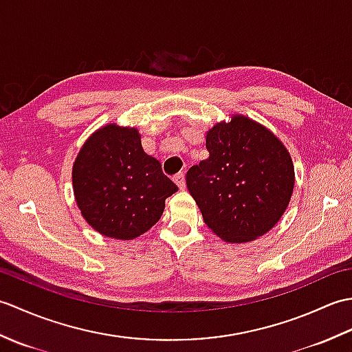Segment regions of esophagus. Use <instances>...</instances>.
Segmentation results:
<instances>
[{
  "label": "esophagus",
  "mask_w": 352,
  "mask_h": 352,
  "mask_svg": "<svg viewBox=\"0 0 352 352\" xmlns=\"http://www.w3.org/2000/svg\"><path fill=\"white\" fill-rule=\"evenodd\" d=\"M174 182H175V184H177L178 188H180L182 190L186 188V178H184V174H183V172H180V174L174 175Z\"/></svg>",
  "instance_id": "34e87169"
}]
</instances>
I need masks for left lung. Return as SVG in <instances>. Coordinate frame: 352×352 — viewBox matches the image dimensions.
<instances>
[{
	"label": "left lung",
	"mask_w": 352,
	"mask_h": 352,
	"mask_svg": "<svg viewBox=\"0 0 352 352\" xmlns=\"http://www.w3.org/2000/svg\"><path fill=\"white\" fill-rule=\"evenodd\" d=\"M208 159L186 184L206 226L227 242H248L280 221L294 192V164L265 126L237 115L207 133Z\"/></svg>",
	"instance_id": "1"
}]
</instances>
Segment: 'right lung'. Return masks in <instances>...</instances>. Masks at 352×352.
I'll return each mask as SVG.
<instances>
[{
    "label": "right lung",
    "instance_id": "add662e5",
    "mask_svg": "<svg viewBox=\"0 0 352 352\" xmlns=\"http://www.w3.org/2000/svg\"><path fill=\"white\" fill-rule=\"evenodd\" d=\"M74 193L81 214L98 233L130 241L160 219L178 190L148 155L136 129L107 125L89 139L74 163Z\"/></svg>",
    "mask_w": 352,
    "mask_h": 352
}]
</instances>
